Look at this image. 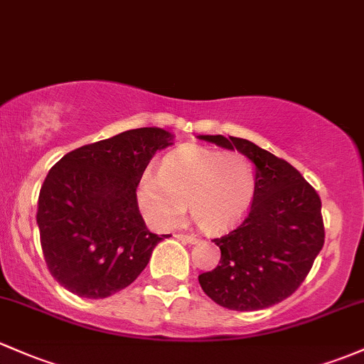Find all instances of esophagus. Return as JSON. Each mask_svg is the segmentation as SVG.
<instances>
[{
  "instance_id": "obj_1",
  "label": "esophagus",
  "mask_w": 364,
  "mask_h": 364,
  "mask_svg": "<svg viewBox=\"0 0 364 364\" xmlns=\"http://www.w3.org/2000/svg\"><path fill=\"white\" fill-rule=\"evenodd\" d=\"M175 237H177V240H181V241H183V243H189V245H196L198 243V237L194 236V234H175Z\"/></svg>"
}]
</instances>
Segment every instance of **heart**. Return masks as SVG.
Returning <instances> with one entry per match:
<instances>
[{
	"mask_svg": "<svg viewBox=\"0 0 364 364\" xmlns=\"http://www.w3.org/2000/svg\"><path fill=\"white\" fill-rule=\"evenodd\" d=\"M257 173L248 158L199 146H182L163 158L159 173L146 170L136 182V205L152 229L175 228L186 203L203 229L237 224L255 194Z\"/></svg>",
	"mask_w": 364,
	"mask_h": 364,
	"instance_id": "obj_1",
	"label": "heart"
}]
</instances>
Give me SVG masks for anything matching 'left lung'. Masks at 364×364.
Returning a JSON list of instances; mask_svg holds the SVG:
<instances>
[{
	"label": "left lung",
	"instance_id": "obj_1",
	"mask_svg": "<svg viewBox=\"0 0 364 364\" xmlns=\"http://www.w3.org/2000/svg\"><path fill=\"white\" fill-rule=\"evenodd\" d=\"M236 149L255 165L257 183L246 218L215 237L220 262L199 274L203 291L230 311H259L302 284L324 245L321 199L290 163L237 136L199 135Z\"/></svg>",
	"mask_w": 364,
	"mask_h": 364
}]
</instances>
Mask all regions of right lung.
Segmentation results:
<instances>
[{
	"label": "right lung",
	"mask_w": 364,
	"mask_h": 364,
	"mask_svg": "<svg viewBox=\"0 0 364 364\" xmlns=\"http://www.w3.org/2000/svg\"><path fill=\"white\" fill-rule=\"evenodd\" d=\"M171 140L163 128H135L68 152L48 171L36 220L48 271L65 290L105 299L149 264L166 234L146 228L136 182Z\"/></svg>",
	"instance_id": "obj_1"
}]
</instances>
